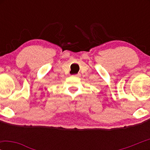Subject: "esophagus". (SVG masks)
<instances>
[{"instance_id": "1", "label": "esophagus", "mask_w": 150, "mask_h": 150, "mask_svg": "<svg viewBox=\"0 0 150 150\" xmlns=\"http://www.w3.org/2000/svg\"><path fill=\"white\" fill-rule=\"evenodd\" d=\"M73 76H75V77H80L81 76V74H75V75H73Z\"/></svg>"}]
</instances>
